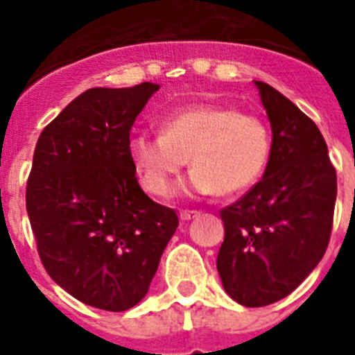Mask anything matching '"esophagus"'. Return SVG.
<instances>
[{
  "mask_svg": "<svg viewBox=\"0 0 355 355\" xmlns=\"http://www.w3.org/2000/svg\"><path fill=\"white\" fill-rule=\"evenodd\" d=\"M200 211L197 210H182L180 211V219L182 221H191V219H195V217H199Z\"/></svg>",
  "mask_w": 355,
  "mask_h": 355,
  "instance_id": "34e87169",
  "label": "esophagus"
}]
</instances>
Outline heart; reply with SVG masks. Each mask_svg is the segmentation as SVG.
Instances as JSON below:
<instances>
[{"instance_id":"heart-1","label":"heart","mask_w":355,"mask_h":355,"mask_svg":"<svg viewBox=\"0 0 355 355\" xmlns=\"http://www.w3.org/2000/svg\"><path fill=\"white\" fill-rule=\"evenodd\" d=\"M162 134L138 130L128 156L149 193L169 197L189 164L188 188L200 195H236L258 182L270 158V132L254 114L216 103L177 108L160 119Z\"/></svg>"}]
</instances>
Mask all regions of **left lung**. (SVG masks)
Segmentation results:
<instances>
[{"label":"left lung","mask_w":355,"mask_h":355,"mask_svg":"<svg viewBox=\"0 0 355 355\" xmlns=\"http://www.w3.org/2000/svg\"><path fill=\"white\" fill-rule=\"evenodd\" d=\"M254 85L269 116L272 149L263 178L221 210L217 270L236 302L261 308L295 291L324 256L337 175L319 127L272 86Z\"/></svg>","instance_id":"left-lung-1"}]
</instances>
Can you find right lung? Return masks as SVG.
I'll return each mask as SVG.
<instances>
[{
    "label": "right lung",
    "mask_w": 355,
    "mask_h": 355,
    "mask_svg": "<svg viewBox=\"0 0 355 355\" xmlns=\"http://www.w3.org/2000/svg\"><path fill=\"white\" fill-rule=\"evenodd\" d=\"M160 86L90 88L42 130L25 205L47 275L80 302L107 311L147 295L177 211L139 188L130 128Z\"/></svg>",
    "instance_id": "right-lung-1"
}]
</instances>
